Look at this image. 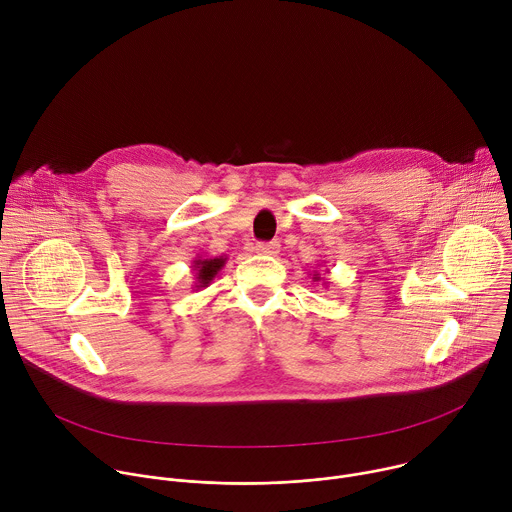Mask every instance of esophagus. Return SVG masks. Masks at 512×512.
Listing matches in <instances>:
<instances>
[{
    "instance_id": "esophagus-1",
    "label": "esophagus",
    "mask_w": 512,
    "mask_h": 512,
    "mask_svg": "<svg viewBox=\"0 0 512 512\" xmlns=\"http://www.w3.org/2000/svg\"><path fill=\"white\" fill-rule=\"evenodd\" d=\"M255 251L259 255H277L279 253V243L277 241H269V243H259L255 247Z\"/></svg>"
}]
</instances>
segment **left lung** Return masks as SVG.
I'll return each mask as SVG.
<instances>
[{"mask_svg":"<svg viewBox=\"0 0 512 512\" xmlns=\"http://www.w3.org/2000/svg\"><path fill=\"white\" fill-rule=\"evenodd\" d=\"M312 279H314V281H324L322 285H326V283H328L326 279H322V277H320V273H318V271H314V277H312Z\"/></svg>","mask_w":512,"mask_h":512,"instance_id":"left-lung-1","label":"left lung"}]
</instances>
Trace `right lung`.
Wrapping results in <instances>:
<instances>
[{"label":"right lung","instance_id":"1","mask_svg":"<svg viewBox=\"0 0 512 512\" xmlns=\"http://www.w3.org/2000/svg\"><path fill=\"white\" fill-rule=\"evenodd\" d=\"M227 263V257L221 255V257H196L192 261V271L196 273V281H194V287L196 289H202V287H208L212 283V279L218 275V271H221Z\"/></svg>","mask_w":512,"mask_h":512}]
</instances>
